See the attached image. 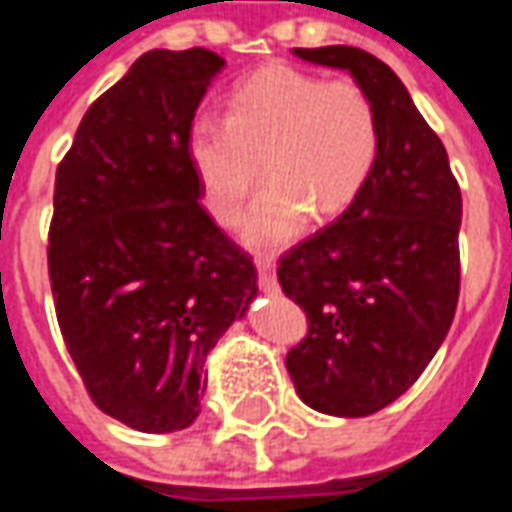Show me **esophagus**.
<instances>
[{"label":"esophagus","instance_id":"obj_1","mask_svg":"<svg viewBox=\"0 0 512 512\" xmlns=\"http://www.w3.org/2000/svg\"><path fill=\"white\" fill-rule=\"evenodd\" d=\"M257 285H260V291L266 293L280 291V285H277V271H274V263H271L268 257H260V260H257Z\"/></svg>","mask_w":512,"mask_h":512}]
</instances>
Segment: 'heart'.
<instances>
[{
  "label": "heart",
  "instance_id": "obj_1",
  "mask_svg": "<svg viewBox=\"0 0 512 512\" xmlns=\"http://www.w3.org/2000/svg\"><path fill=\"white\" fill-rule=\"evenodd\" d=\"M380 155V119L352 80H324L268 66L241 82L227 116L199 113L188 127V160L219 224H235L257 182L268 185L244 219V241L280 246L313 210L332 219L366 188ZM264 166H259V160Z\"/></svg>",
  "mask_w": 512,
  "mask_h": 512
}]
</instances>
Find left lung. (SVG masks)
I'll use <instances>...</instances> for the list:
<instances>
[{"mask_svg": "<svg viewBox=\"0 0 512 512\" xmlns=\"http://www.w3.org/2000/svg\"><path fill=\"white\" fill-rule=\"evenodd\" d=\"M293 55L355 77L380 119V155L355 202L280 257L282 291L307 316L285 366L318 413L371 416L421 377L452 327L460 185L441 138L382 60L357 46Z\"/></svg>", "mask_w": 512, "mask_h": 512, "instance_id": "1", "label": "left lung"}]
</instances>
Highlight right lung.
Masks as SVG:
<instances>
[{
	"instance_id": "right-lung-1",
	"label": "right lung",
	"mask_w": 512,
	"mask_h": 512,
	"mask_svg": "<svg viewBox=\"0 0 512 512\" xmlns=\"http://www.w3.org/2000/svg\"><path fill=\"white\" fill-rule=\"evenodd\" d=\"M224 57L152 49L88 107L55 174L49 282L94 405L138 432L199 416L207 352L257 296L199 202L188 127Z\"/></svg>"
}]
</instances>
